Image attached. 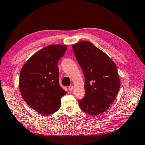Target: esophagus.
Masks as SVG:
<instances>
[{
  "label": "esophagus",
  "mask_w": 145,
  "mask_h": 145,
  "mask_svg": "<svg viewBox=\"0 0 145 145\" xmlns=\"http://www.w3.org/2000/svg\"><path fill=\"white\" fill-rule=\"evenodd\" d=\"M73 88H74L73 85H70V86L68 87V89H69V91H72V90L73 89Z\"/></svg>",
  "instance_id": "1"
}]
</instances>
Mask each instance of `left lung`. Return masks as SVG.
Returning <instances> with one entry per match:
<instances>
[{"label":"left lung","mask_w":145,"mask_h":145,"mask_svg":"<svg viewBox=\"0 0 145 145\" xmlns=\"http://www.w3.org/2000/svg\"><path fill=\"white\" fill-rule=\"evenodd\" d=\"M72 46L85 79V95L78 105L88 114L99 115L109 108L119 90L117 67L104 52L88 41H80Z\"/></svg>","instance_id":"left-lung-1"}]
</instances>
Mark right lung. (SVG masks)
<instances>
[{"label": "right lung", "mask_w": 145, "mask_h": 145, "mask_svg": "<svg viewBox=\"0 0 145 145\" xmlns=\"http://www.w3.org/2000/svg\"><path fill=\"white\" fill-rule=\"evenodd\" d=\"M67 46L51 45L37 52L21 69L19 88L29 106L42 115H50L60 108L67 94L59 85L57 63Z\"/></svg>", "instance_id": "obj_1"}]
</instances>
